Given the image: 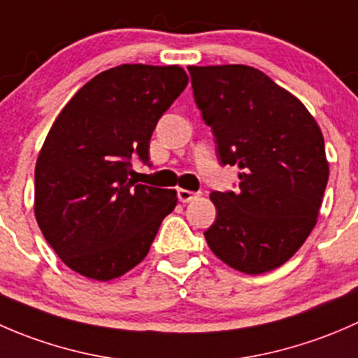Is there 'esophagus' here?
<instances>
[{
  "mask_svg": "<svg viewBox=\"0 0 358 358\" xmlns=\"http://www.w3.org/2000/svg\"><path fill=\"white\" fill-rule=\"evenodd\" d=\"M176 196H178L180 202H192L194 199L201 196V192H192V190H185V189H178L176 190Z\"/></svg>",
  "mask_w": 358,
  "mask_h": 358,
  "instance_id": "1",
  "label": "esophagus"
}]
</instances>
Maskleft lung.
Masks as SVG:
<instances>
[{"label": "left lung", "instance_id": "1", "mask_svg": "<svg viewBox=\"0 0 358 358\" xmlns=\"http://www.w3.org/2000/svg\"><path fill=\"white\" fill-rule=\"evenodd\" d=\"M194 99L237 192H211L208 246L239 272L279 268L313 230L329 178L324 136L306 107L249 66L189 67Z\"/></svg>", "mask_w": 358, "mask_h": 358}]
</instances>
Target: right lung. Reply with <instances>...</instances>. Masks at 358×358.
Masks as SVG:
<instances>
[{"mask_svg": "<svg viewBox=\"0 0 358 358\" xmlns=\"http://www.w3.org/2000/svg\"><path fill=\"white\" fill-rule=\"evenodd\" d=\"M178 66L122 64L86 83L53 122L34 171V213L46 243L74 272L121 277L149 252L176 192L135 183L161 115L185 90Z\"/></svg>", "mask_w": 358, "mask_h": 358, "instance_id": "add662e5", "label": "right lung"}]
</instances>
